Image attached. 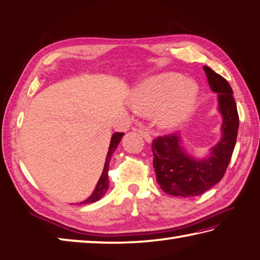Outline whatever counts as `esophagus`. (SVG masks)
Returning a JSON list of instances; mask_svg holds the SVG:
<instances>
[{"instance_id":"1","label":"esophagus","mask_w":260,"mask_h":260,"mask_svg":"<svg viewBox=\"0 0 260 260\" xmlns=\"http://www.w3.org/2000/svg\"><path fill=\"white\" fill-rule=\"evenodd\" d=\"M135 131H138L139 133L143 136V139L146 141V142H151V140H152V138H151V135L148 131H145L143 128H134Z\"/></svg>"}]
</instances>
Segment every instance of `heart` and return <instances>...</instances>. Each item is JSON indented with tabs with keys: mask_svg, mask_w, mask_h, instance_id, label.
<instances>
[{
	"mask_svg": "<svg viewBox=\"0 0 260 260\" xmlns=\"http://www.w3.org/2000/svg\"><path fill=\"white\" fill-rule=\"evenodd\" d=\"M198 99V86L175 73H165L145 79L132 89L128 103L138 114L153 111L159 127L173 129L191 115Z\"/></svg>",
	"mask_w": 260,
	"mask_h": 260,
	"instance_id": "b5f03b06",
	"label": "heart"
}]
</instances>
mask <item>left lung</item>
I'll list each match as a JSON object with an SVG mask.
<instances>
[{
	"label": "left lung",
	"instance_id": "8db88e82",
	"mask_svg": "<svg viewBox=\"0 0 260 260\" xmlns=\"http://www.w3.org/2000/svg\"><path fill=\"white\" fill-rule=\"evenodd\" d=\"M204 70L212 92L218 96V110L223 117L221 139L205 159L190 157L176 133L158 136L152 142L153 168L164 192L175 197H196L209 190L223 178L237 142L239 115L229 82L211 68Z\"/></svg>",
	"mask_w": 260,
	"mask_h": 260
}]
</instances>
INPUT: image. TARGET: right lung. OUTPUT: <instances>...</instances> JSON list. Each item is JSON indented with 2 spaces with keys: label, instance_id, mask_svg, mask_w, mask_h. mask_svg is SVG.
Masks as SVG:
<instances>
[{
  "label": "right lung",
  "instance_id": "obj_1",
  "mask_svg": "<svg viewBox=\"0 0 260 260\" xmlns=\"http://www.w3.org/2000/svg\"><path fill=\"white\" fill-rule=\"evenodd\" d=\"M122 135L124 133H116L112 134V138L110 141V145H109V150H108V154H107V158H106V162H105V167H103V172L101 174V177L99 179V182L96 184L95 188H94V191L92 193V196L86 199L85 201L81 202V204H92V202H95L98 200H100L101 198L106 194V192L108 191V188H109V179H108V171H109V162H110V159H111V155L112 153L115 152L116 148L119 144L120 140L122 138Z\"/></svg>",
  "mask_w": 260,
  "mask_h": 260
}]
</instances>
